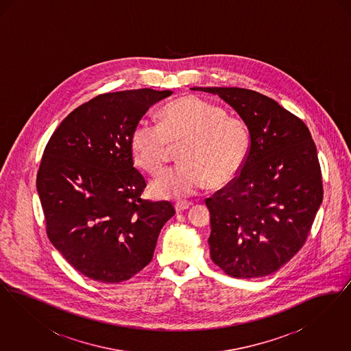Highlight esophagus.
Returning <instances> with one entry per match:
<instances>
[{
    "label": "esophagus",
    "instance_id": "34e87169",
    "mask_svg": "<svg viewBox=\"0 0 351 351\" xmlns=\"http://www.w3.org/2000/svg\"><path fill=\"white\" fill-rule=\"evenodd\" d=\"M191 205H192V202H188V201H179V202H176V204H175V209H176V212H178V213H180V212L186 210Z\"/></svg>",
    "mask_w": 351,
    "mask_h": 351
}]
</instances>
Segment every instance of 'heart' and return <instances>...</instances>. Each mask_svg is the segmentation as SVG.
Here are the masks:
<instances>
[{
  "label": "heart",
  "instance_id": "1",
  "mask_svg": "<svg viewBox=\"0 0 351 351\" xmlns=\"http://www.w3.org/2000/svg\"><path fill=\"white\" fill-rule=\"evenodd\" d=\"M179 145L182 162L151 184L156 197L182 200L208 182L212 186L229 183L247 159L250 133L242 119L189 96L166 105L160 122L141 118L132 134L134 160L151 175L165 168L172 146Z\"/></svg>",
  "mask_w": 351,
  "mask_h": 351
}]
</instances>
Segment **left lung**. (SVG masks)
Segmentation results:
<instances>
[{
	"mask_svg": "<svg viewBox=\"0 0 351 351\" xmlns=\"http://www.w3.org/2000/svg\"><path fill=\"white\" fill-rule=\"evenodd\" d=\"M192 90L217 95L250 133L238 175L205 200L212 261L233 278L267 276L304 246L322 202L316 145L300 118L265 95L245 88Z\"/></svg>",
	"mask_w": 351,
	"mask_h": 351,
	"instance_id": "left-lung-1",
	"label": "left lung"
}]
</instances>
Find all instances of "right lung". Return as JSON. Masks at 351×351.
Segmentation results:
<instances>
[{"mask_svg": "<svg viewBox=\"0 0 351 351\" xmlns=\"http://www.w3.org/2000/svg\"><path fill=\"white\" fill-rule=\"evenodd\" d=\"M171 90L104 93L71 112L51 135L36 189L51 243L73 268L101 283L129 280L152 259L169 201L143 200L132 134Z\"/></svg>", "mask_w": 351, "mask_h": 351, "instance_id": "1", "label": "right lung"}]
</instances>
